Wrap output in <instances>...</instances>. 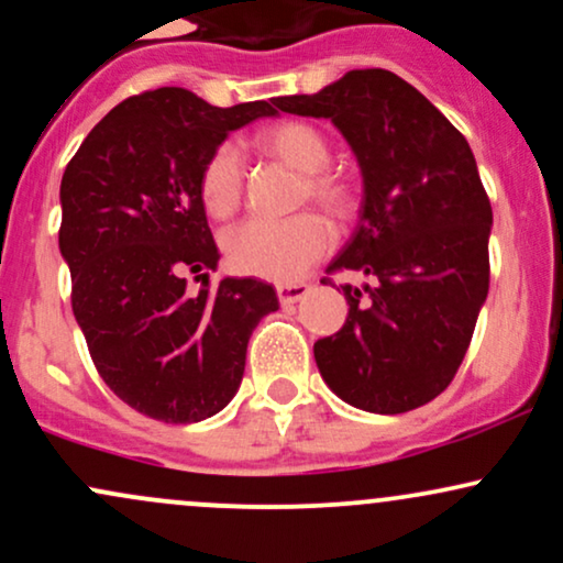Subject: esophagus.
<instances>
[{"label": "esophagus", "instance_id": "obj_1", "mask_svg": "<svg viewBox=\"0 0 563 563\" xmlns=\"http://www.w3.org/2000/svg\"><path fill=\"white\" fill-rule=\"evenodd\" d=\"M307 294H309L307 283H283V286H277V299H280V303H296Z\"/></svg>", "mask_w": 563, "mask_h": 563}]
</instances>
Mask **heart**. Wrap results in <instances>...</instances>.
<instances>
[{"label":"heart","mask_w":563,"mask_h":563,"mask_svg":"<svg viewBox=\"0 0 563 563\" xmlns=\"http://www.w3.org/2000/svg\"><path fill=\"white\" fill-rule=\"evenodd\" d=\"M256 147L264 156L299 172L296 206L314 203L331 219H346L357 203V187L344 166L331 161V140L318 124L286 119L262 129ZM198 198L211 219H230L243 200V161L232 142H222L198 174ZM333 232L312 211L277 219H249L222 235V249L235 273L273 283H294L331 249Z\"/></svg>","instance_id":"heart-1"}]
</instances>
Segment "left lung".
I'll return each mask as SVG.
<instances>
[{
    "label": "left lung",
    "mask_w": 563,
    "mask_h": 563,
    "mask_svg": "<svg viewBox=\"0 0 563 563\" xmlns=\"http://www.w3.org/2000/svg\"><path fill=\"white\" fill-rule=\"evenodd\" d=\"M273 102L331 119L365 179L357 230L325 273L357 269L376 286L365 296L344 286V328L314 344L322 378L360 410H416L455 378L489 290L493 206L474 153L412 84L384 68Z\"/></svg>",
    "instance_id": "obj_1"
}]
</instances>
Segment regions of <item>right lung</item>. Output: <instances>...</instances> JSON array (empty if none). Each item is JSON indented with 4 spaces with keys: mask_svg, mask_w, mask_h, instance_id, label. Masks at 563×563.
<instances>
[{
    "mask_svg": "<svg viewBox=\"0 0 563 563\" xmlns=\"http://www.w3.org/2000/svg\"><path fill=\"white\" fill-rule=\"evenodd\" d=\"M269 102L214 108L183 87L147 89L97 124L60 183V254L70 307L100 378L121 402L164 423L214 416L238 391L245 346L275 288L224 277L198 198L203 161ZM198 274L201 290H186Z\"/></svg>",
    "mask_w": 563,
    "mask_h": 563,
    "instance_id": "right-lung-1",
    "label": "right lung"
}]
</instances>
